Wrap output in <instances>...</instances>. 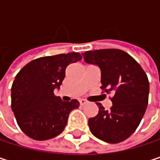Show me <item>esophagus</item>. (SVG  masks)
Masks as SVG:
<instances>
[{"mask_svg":"<svg viewBox=\"0 0 160 160\" xmlns=\"http://www.w3.org/2000/svg\"><path fill=\"white\" fill-rule=\"evenodd\" d=\"M79 102H80V104L81 106H83V105H85L86 103H87V101L85 100V99H80L79 100Z\"/></svg>","mask_w":160,"mask_h":160,"instance_id":"34e87169","label":"esophagus"}]
</instances>
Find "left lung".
Here are the masks:
<instances>
[{
	"label": "left lung",
	"instance_id": "obj_1",
	"mask_svg": "<svg viewBox=\"0 0 160 160\" xmlns=\"http://www.w3.org/2000/svg\"><path fill=\"white\" fill-rule=\"evenodd\" d=\"M87 64L101 71V88L113 93L112 107L89 118L91 132L98 139L117 144L130 137L139 126L148 104L149 82L141 66L127 52L118 49H102L81 53Z\"/></svg>",
	"mask_w": 160,
	"mask_h": 160
}]
</instances>
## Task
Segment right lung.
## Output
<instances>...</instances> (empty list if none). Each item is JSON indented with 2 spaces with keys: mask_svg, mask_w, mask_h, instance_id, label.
Listing matches in <instances>:
<instances>
[{
  "mask_svg": "<svg viewBox=\"0 0 160 160\" xmlns=\"http://www.w3.org/2000/svg\"><path fill=\"white\" fill-rule=\"evenodd\" d=\"M81 58L75 52L44 56L29 62L17 73L11 89L12 110L28 137L43 141L64 131L69 113L80 103L76 99L64 102L53 91L59 90L67 67Z\"/></svg>",
  "mask_w": 160,
  "mask_h": 160,
  "instance_id": "right-lung-1",
  "label": "right lung"
}]
</instances>
